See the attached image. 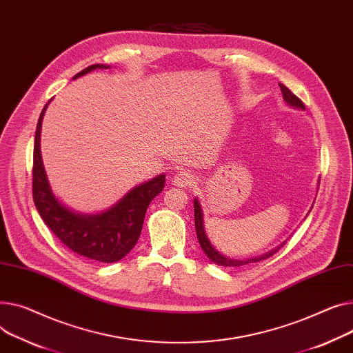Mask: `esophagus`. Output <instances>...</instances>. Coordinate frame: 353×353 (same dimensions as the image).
Segmentation results:
<instances>
[{
  "label": "esophagus",
  "mask_w": 353,
  "mask_h": 353,
  "mask_svg": "<svg viewBox=\"0 0 353 353\" xmlns=\"http://www.w3.org/2000/svg\"><path fill=\"white\" fill-rule=\"evenodd\" d=\"M173 181L176 185H181V187L193 185L196 183V176L189 170H180L174 174Z\"/></svg>",
  "instance_id": "1"
}]
</instances>
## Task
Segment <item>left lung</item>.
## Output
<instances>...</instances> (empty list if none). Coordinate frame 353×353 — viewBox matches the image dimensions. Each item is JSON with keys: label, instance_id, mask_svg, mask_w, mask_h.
<instances>
[{"label": "left lung", "instance_id": "1", "mask_svg": "<svg viewBox=\"0 0 353 353\" xmlns=\"http://www.w3.org/2000/svg\"><path fill=\"white\" fill-rule=\"evenodd\" d=\"M279 88H281V92H283V97H284V101L292 106H296V108H301V109H305L302 101L295 97L294 93L283 83H279ZM194 224H196V232H197V239H199V243L203 248V251L205 252V255L210 258L211 261L219 264V265H223V267H230V268H240V267H244L247 264H251V263H258L261 260H265V258H270L271 255H274L276 251H279V248L283 247H278L276 250L271 251V252H267L265 255L263 256H258V258H251V260H232V258H228L223 254H220L213 245H211V243L208 241L207 236H205V231H204V225H203V211H201V207H200V203L197 201V199L194 200Z\"/></svg>", "mask_w": 353, "mask_h": 353}]
</instances>
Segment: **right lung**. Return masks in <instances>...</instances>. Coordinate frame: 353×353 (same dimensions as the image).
<instances>
[{"instance_id":"obj_1","label":"right lung","mask_w":353,"mask_h":353,"mask_svg":"<svg viewBox=\"0 0 353 353\" xmlns=\"http://www.w3.org/2000/svg\"><path fill=\"white\" fill-rule=\"evenodd\" d=\"M109 68L90 65L81 70L74 79L93 69ZM42 109L34 143L32 164V197L43 223L55 236L74 252L98 263H116L136 245L143 227L146 210L150 201L163 190L164 174L134 187L119 203L102 214L83 216L68 210L51 192L41 157V125L45 109Z\"/></svg>"}]
</instances>
